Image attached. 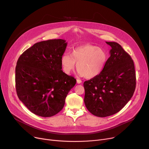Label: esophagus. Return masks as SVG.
<instances>
[{
	"mask_svg": "<svg viewBox=\"0 0 149 149\" xmlns=\"http://www.w3.org/2000/svg\"><path fill=\"white\" fill-rule=\"evenodd\" d=\"M82 83V81H81V80H79V79H77V83L80 84V83Z\"/></svg>",
	"mask_w": 149,
	"mask_h": 149,
	"instance_id": "esophagus-1",
	"label": "esophagus"
}]
</instances>
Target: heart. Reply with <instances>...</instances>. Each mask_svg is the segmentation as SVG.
I'll return each instance as SVG.
<instances>
[{"instance_id":"b5f03b06","label":"heart","mask_w":149,"mask_h":149,"mask_svg":"<svg viewBox=\"0 0 149 149\" xmlns=\"http://www.w3.org/2000/svg\"><path fill=\"white\" fill-rule=\"evenodd\" d=\"M108 59L107 54L102 48L86 44L77 46L71 52L63 55L61 65L66 74H69L77 64L78 74L89 79H93L103 71Z\"/></svg>"}]
</instances>
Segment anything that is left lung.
Wrapping results in <instances>:
<instances>
[{"mask_svg": "<svg viewBox=\"0 0 149 149\" xmlns=\"http://www.w3.org/2000/svg\"><path fill=\"white\" fill-rule=\"evenodd\" d=\"M110 45L111 56L98 76L84 82V101L93 115H112L125 106L132 97L136 87L134 61L121 46L116 42Z\"/></svg>", "mask_w": 149, "mask_h": 149, "instance_id": "left-lung-1", "label": "left lung"}]
</instances>
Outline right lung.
<instances>
[{
    "mask_svg": "<svg viewBox=\"0 0 149 149\" xmlns=\"http://www.w3.org/2000/svg\"><path fill=\"white\" fill-rule=\"evenodd\" d=\"M67 42L54 39L35 43L19 58L15 88L19 100L33 113L50 117L63 108L76 80L63 72L61 58Z\"/></svg>",
    "mask_w": 149,
    "mask_h": 149,
    "instance_id": "obj_1",
    "label": "right lung"
}]
</instances>
